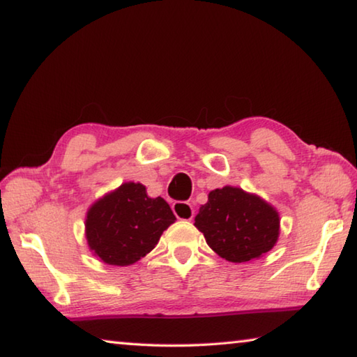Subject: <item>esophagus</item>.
I'll return each instance as SVG.
<instances>
[{"instance_id":"obj_1","label":"esophagus","mask_w":357,"mask_h":357,"mask_svg":"<svg viewBox=\"0 0 357 357\" xmlns=\"http://www.w3.org/2000/svg\"><path fill=\"white\" fill-rule=\"evenodd\" d=\"M173 213L174 215L178 217V219H183V220H192L193 215H195V209L192 208L190 203H185V202H176L173 203Z\"/></svg>"}]
</instances>
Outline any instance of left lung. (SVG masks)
<instances>
[{
	"mask_svg": "<svg viewBox=\"0 0 357 357\" xmlns=\"http://www.w3.org/2000/svg\"><path fill=\"white\" fill-rule=\"evenodd\" d=\"M195 227L208 245L229 263L261 258L277 244L280 217L261 197L241 187L211 190L195 215Z\"/></svg>",
	"mask_w": 357,
	"mask_h": 357,
	"instance_id": "obj_1",
	"label": "left lung"
}]
</instances>
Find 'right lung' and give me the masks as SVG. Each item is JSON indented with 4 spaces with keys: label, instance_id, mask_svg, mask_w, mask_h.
<instances>
[{
    "label": "right lung",
    "instance_id": "obj_1",
    "mask_svg": "<svg viewBox=\"0 0 357 357\" xmlns=\"http://www.w3.org/2000/svg\"><path fill=\"white\" fill-rule=\"evenodd\" d=\"M174 220L164 198H151L146 187L129 181L89 206L84 236L102 263L130 266L154 249Z\"/></svg>",
    "mask_w": 357,
    "mask_h": 357
}]
</instances>
